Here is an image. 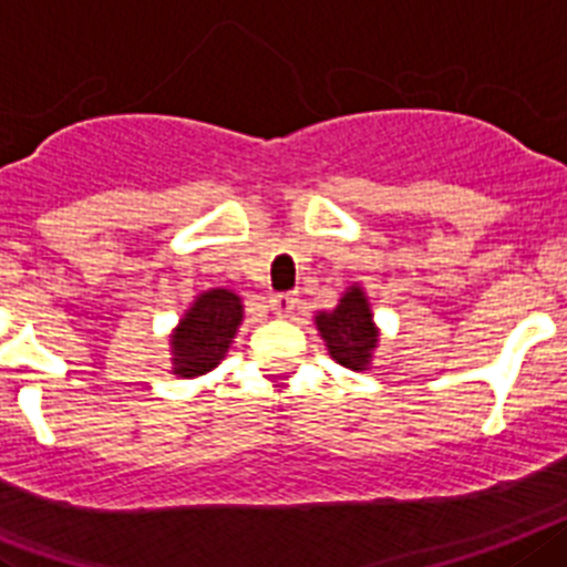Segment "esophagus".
<instances>
[{"mask_svg": "<svg viewBox=\"0 0 567 567\" xmlns=\"http://www.w3.org/2000/svg\"><path fill=\"white\" fill-rule=\"evenodd\" d=\"M268 302H270V311L277 313V317H290V313H293V308H297L299 297L297 293H274Z\"/></svg>", "mask_w": 567, "mask_h": 567, "instance_id": "esophagus-1", "label": "esophagus"}]
</instances>
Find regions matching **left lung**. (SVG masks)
Here are the masks:
<instances>
[{
	"label": "left lung",
	"mask_w": 567,
	"mask_h": 567,
	"mask_svg": "<svg viewBox=\"0 0 567 567\" xmlns=\"http://www.w3.org/2000/svg\"><path fill=\"white\" fill-rule=\"evenodd\" d=\"M317 328L319 337L328 344V353L337 359L339 365L351 368V371H365L379 342L365 290L359 285L348 288V293L339 299L331 313H319Z\"/></svg>",
	"instance_id": "1"
}]
</instances>
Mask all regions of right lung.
<instances>
[{
  "label": "right lung",
  "instance_id": "obj_1",
  "mask_svg": "<svg viewBox=\"0 0 567 567\" xmlns=\"http://www.w3.org/2000/svg\"><path fill=\"white\" fill-rule=\"evenodd\" d=\"M239 322H243V302L234 290L214 288L196 297L171 337L174 373L199 377L219 365L234 342Z\"/></svg>",
  "mask_w": 567,
  "mask_h": 567
}]
</instances>
